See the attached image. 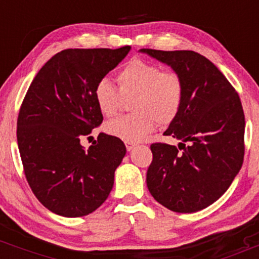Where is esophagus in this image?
I'll list each match as a JSON object with an SVG mask.
<instances>
[{
  "label": "esophagus",
  "mask_w": 259,
  "mask_h": 259,
  "mask_svg": "<svg viewBox=\"0 0 259 259\" xmlns=\"http://www.w3.org/2000/svg\"><path fill=\"white\" fill-rule=\"evenodd\" d=\"M125 147L127 151H132L135 147V144H133V142H125Z\"/></svg>",
  "instance_id": "34e87169"
}]
</instances>
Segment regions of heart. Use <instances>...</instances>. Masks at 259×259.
<instances>
[{
	"mask_svg": "<svg viewBox=\"0 0 259 259\" xmlns=\"http://www.w3.org/2000/svg\"><path fill=\"white\" fill-rule=\"evenodd\" d=\"M119 89L102 79L95 88L100 112L111 118L119 112L123 99H132L133 114L109 121L106 132L125 142L142 141L157 123L169 125L177 119L185 99L183 76L174 70H163L158 64L134 58L117 74Z\"/></svg>",
	"mask_w": 259,
	"mask_h": 259,
	"instance_id": "heart-1",
	"label": "heart"
}]
</instances>
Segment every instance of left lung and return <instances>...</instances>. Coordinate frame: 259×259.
Listing matches in <instances>:
<instances>
[{
  "label": "left lung",
  "instance_id": "obj_1",
  "mask_svg": "<svg viewBox=\"0 0 259 259\" xmlns=\"http://www.w3.org/2000/svg\"><path fill=\"white\" fill-rule=\"evenodd\" d=\"M141 52L167 63L185 84L179 115L164 132L177 146L151 145L153 158L146 183L162 206L194 213L218 200L241 169L245 114L239 95L209 59L194 51Z\"/></svg>",
  "mask_w": 259,
  "mask_h": 259
}]
</instances>
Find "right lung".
<instances>
[{
	"label": "right lung",
	"instance_id": "right-lung-1",
	"mask_svg": "<svg viewBox=\"0 0 259 259\" xmlns=\"http://www.w3.org/2000/svg\"><path fill=\"white\" fill-rule=\"evenodd\" d=\"M129 51L130 46L63 50L26 91L17 120L20 158L31 191L56 214L88 215L111 192L125 145L100 133L85 150L80 139L103 120L94 95L97 82Z\"/></svg>",
	"mask_w": 259,
	"mask_h": 259
}]
</instances>
